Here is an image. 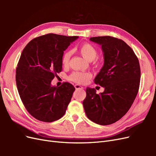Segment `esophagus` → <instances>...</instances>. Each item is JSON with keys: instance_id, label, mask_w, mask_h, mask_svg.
<instances>
[{"instance_id": "esophagus-1", "label": "esophagus", "mask_w": 156, "mask_h": 156, "mask_svg": "<svg viewBox=\"0 0 156 156\" xmlns=\"http://www.w3.org/2000/svg\"><path fill=\"white\" fill-rule=\"evenodd\" d=\"M75 89H77H77H81V90L83 89V87L82 86H81V85H79V84H75Z\"/></svg>"}]
</instances>
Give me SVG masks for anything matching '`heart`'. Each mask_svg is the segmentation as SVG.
<instances>
[{
  "mask_svg": "<svg viewBox=\"0 0 156 156\" xmlns=\"http://www.w3.org/2000/svg\"><path fill=\"white\" fill-rule=\"evenodd\" d=\"M78 51L83 57L87 60L91 62L97 57L98 50L97 49L90 44H83L78 48ZM72 56L71 51H66L62 56V62L64 66H68L69 62V60ZM92 77V74L90 72H74L70 74L68 79L70 81L77 84H83L87 83L88 80Z\"/></svg>",
  "mask_w": 156,
  "mask_h": 156,
  "instance_id": "obj_1",
  "label": "heart"
}]
</instances>
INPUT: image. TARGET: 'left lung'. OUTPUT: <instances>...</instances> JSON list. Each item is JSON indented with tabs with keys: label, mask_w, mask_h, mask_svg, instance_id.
<instances>
[{
	"label": "left lung",
	"mask_w": 156,
	"mask_h": 156,
	"mask_svg": "<svg viewBox=\"0 0 156 156\" xmlns=\"http://www.w3.org/2000/svg\"><path fill=\"white\" fill-rule=\"evenodd\" d=\"M90 40L101 45L104 57L94 83L104 87L100 94L87 88L83 104L88 119L100 125H109L123 117L137 95L140 69L138 58L126 42L111 36L92 37Z\"/></svg>",
	"instance_id": "left-lung-1"
}]
</instances>
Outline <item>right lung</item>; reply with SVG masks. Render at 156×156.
Listing matches in <instances>:
<instances>
[{
	"label": "right lung",
	"mask_w": 156,
	"mask_h": 156,
	"mask_svg": "<svg viewBox=\"0 0 156 156\" xmlns=\"http://www.w3.org/2000/svg\"><path fill=\"white\" fill-rule=\"evenodd\" d=\"M78 36L48 34L35 37L23 50L16 68V84L27 111L36 119L51 122L62 118L75 87L65 82L51 86L62 71L64 51Z\"/></svg>",
	"instance_id": "1"
}]
</instances>
